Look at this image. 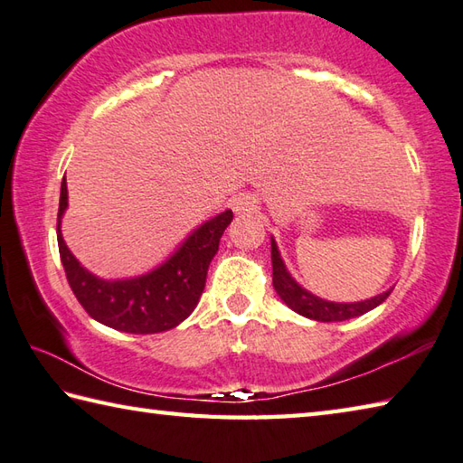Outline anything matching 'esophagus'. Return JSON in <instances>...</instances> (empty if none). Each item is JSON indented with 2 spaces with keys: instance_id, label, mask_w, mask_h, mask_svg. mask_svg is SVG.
Returning a JSON list of instances; mask_svg holds the SVG:
<instances>
[{
  "instance_id": "esophagus-1",
  "label": "esophagus",
  "mask_w": 463,
  "mask_h": 463,
  "mask_svg": "<svg viewBox=\"0 0 463 463\" xmlns=\"http://www.w3.org/2000/svg\"><path fill=\"white\" fill-rule=\"evenodd\" d=\"M233 211L240 215H250V213H256L258 205H260V201H258L254 194L250 193H240L238 197H233Z\"/></svg>"
}]
</instances>
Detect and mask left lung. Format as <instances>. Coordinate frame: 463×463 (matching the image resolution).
Wrapping results in <instances>:
<instances>
[{
    "label": "left lung",
    "mask_w": 463,
    "mask_h": 463,
    "mask_svg": "<svg viewBox=\"0 0 463 463\" xmlns=\"http://www.w3.org/2000/svg\"><path fill=\"white\" fill-rule=\"evenodd\" d=\"M272 285H274V290H277L282 301H285L295 313L303 315V317L315 319V321H323V323L345 321V319L360 317V315L372 311L374 307H378L388 295L392 293V288H391L383 295H378L374 298H368V301H360V303H329V301H323V298L307 293L305 288L298 287L297 282L290 279V274L287 272L285 264H282V260H280L279 248H277V244H274V240H272Z\"/></svg>",
    "instance_id": "left-lung-1"
}]
</instances>
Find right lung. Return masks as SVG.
<instances>
[{"label": "right lung", "instance_id": "add662e5", "mask_svg": "<svg viewBox=\"0 0 463 463\" xmlns=\"http://www.w3.org/2000/svg\"><path fill=\"white\" fill-rule=\"evenodd\" d=\"M64 209L67 183L62 178L56 238L71 290L95 321L126 334H160L189 317L205 288L209 262L217 252L219 240L233 219L232 211H225L201 225L168 262L146 277L108 282L87 272L64 246L61 236Z\"/></svg>", "mask_w": 463, "mask_h": 463}]
</instances>
